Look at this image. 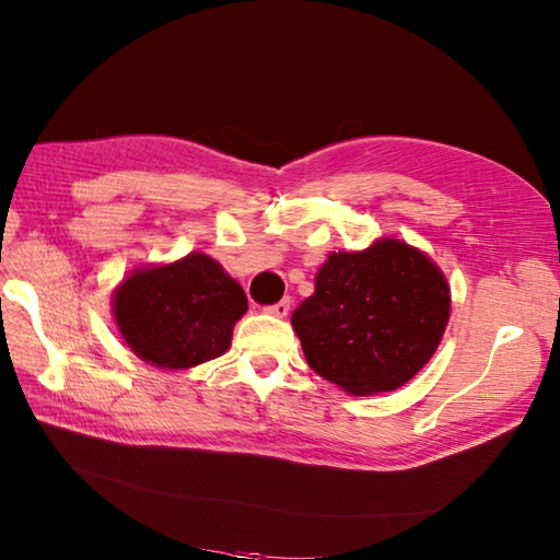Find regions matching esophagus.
I'll return each instance as SVG.
<instances>
[{
	"mask_svg": "<svg viewBox=\"0 0 560 560\" xmlns=\"http://www.w3.org/2000/svg\"><path fill=\"white\" fill-rule=\"evenodd\" d=\"M289 311H291V301H289V299H283V301H279V303H273V305L265 307V313H269V315H273V317H287Z\"/></svg>",
	"mask_w": 560,
	"mask_h": 560,
	"instance_id": "obj_1",
	"label": "esophagus"
}]
</instances>
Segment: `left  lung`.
I'll return each mask as SVG.
<instances>
[{"label": "left lung", "mask_w": 560, "mask_h": 560, "mask_svg": "<svg viewBox=\"0 0 560 560\" xmlns=\"http://www.w3.org/2000/svg\"><path fill=\"white\" fill-rule=\"evenodd\" d=\"M450 319L435 261L395 237L331 253L291 317L307 365L349 395L392 392L431 361Z\"/></svg>", "instance_id": "8db88e82"}]
</instances>
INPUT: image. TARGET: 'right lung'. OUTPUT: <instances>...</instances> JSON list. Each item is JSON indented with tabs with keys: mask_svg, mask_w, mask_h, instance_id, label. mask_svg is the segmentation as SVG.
<instances>
[{
	"mask_svg": "<svg viewBox=\"0 0 560 560\" xmlns=\"http://www.w3.org/2000/svg\"><path fill=\"white\" fill-rule=\"evenodd\" d=\"M247 311L241 283L201 253L144 267L113 293V315L127 347L156 368H195L231 347Z\"/></svg>",
	"mask_w": 560,
	"mask_h": 560,
	"instance_id": "obj_1",
	"label": "right lung"
}]
</instances>
